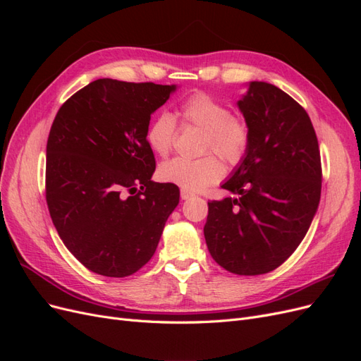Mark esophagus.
<instances>
[{
    "label": "esophagus",
    "instance_id": "esophagus-1",
    "mask_svg": "<svg viewBox=\"0 0 361 361\" xmlns=\"http://www.w3.org/2000/svg\"><path fill=\"white\" fill-rule=\"evenodd\" d=\"M191 197H194V192H191L188 190H180V199L182 200H188Z\"/></svg>",
    "mask_w": 361,
    "mask_h": 361
}]
</instances>
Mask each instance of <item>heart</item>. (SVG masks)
I'll list each match as a JSON object with an SVG mask.
<instances>
[{"label": "heart", "mask_w": 361, "mask_h": 361, "mask_svg": "<svg viewBox=\"0 0 361 361\" xmlns=\"http://www.w3.org/2000/svg\"><path fill=\"white\" fill-rule=\"evenodd\" d=\"M182 122L203 129L202 152H214L228 166L243 161L250 146V126L245 118L231 113L228 106L206 92H194L180 102ZM176 120L162 111L150 120L146 130L149 147L159 157H167L176 140ZM224 167L216 157L174 158L159 167V178L182 190L200 191L223 178Z\"/></svg>", "instance_id": "obj_1"}]
</instances>
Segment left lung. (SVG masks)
I'll return each instance as SVG.
<instances>
[{
    "label": "left lung",
    "instance_id": "obj_1",
    "mask_svg": "<svg viewBox=\"0 0 361 361\" xmlns=\"http://www.w3.org/2000/svg\"><path fill=\"white\" fill-rule=\"evenodd\" d=\"M238 106L250 146L221 185L238 197L207 202L203 232L218 265L259 276L279 268L307 233L321 199V154L309 114L279 87L251 81Z\"/></svg>",
    "mask_w": 361,
    "mask_h": 361
}]
</instances>
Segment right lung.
Here are the masks:
<instances>
[{
    "label": "right lung",
    "instance_id": "add662e5",
    "mask_svg": "<svg viewBox=\"0 0 361 361\" xmlns=\"http://www.w3.org/2000/svg\"><path fill=\"white\" fill-rule=\"evenodd\" d=\"M176 85L102 78L54 118L47 145V203L63 244L105 277H126L154 256L179 188L152 180V113Z\"/></svg>",
    "mask_w": 361,
    "mask_h": 361
}]
</instances>
